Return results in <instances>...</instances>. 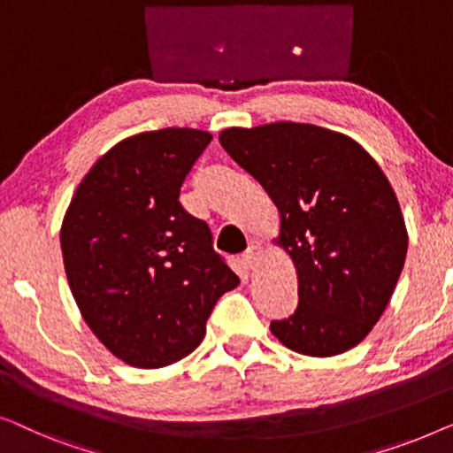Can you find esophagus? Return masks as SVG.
<instances>
[{
  "instance_id": "esophagus-1",
  "label": "esophagus",
  "mask_w": 453,
  "mask_h": 453,
  "mask_svg": "<svg viewBox=\"0 0 453 453\" xmlns=\"http://www.w3.org/2000/svg\"><path fill=\"white\" fill-rule=\"evenodd\" d=\"M260 254H263V250H260V246L254 244V242H252V244L248 246L244 252H242V265H244L246 269H254V266L258 265Z\"/></svg>"
}]
</instances>
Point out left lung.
<instances>
[{
	"label": "left lung",
	"mask_w": 453,
	"mask_h": 453,
	"mask_svg": "<svg viewBox=\"0 0 453 453\" xmlns=\"http://www.w3.org/2000/svg\"><path fill=\"white\" fill-rule=\"evenodd\" d=\"M219 143L277 205L279 244L297 271V308L271 333L310 357L359 345L384 314L409 248L384 172L351 137L316 125L232 127Z\"/></svg>",
	"instance_id": "left-lung-1"
}]
</instances>
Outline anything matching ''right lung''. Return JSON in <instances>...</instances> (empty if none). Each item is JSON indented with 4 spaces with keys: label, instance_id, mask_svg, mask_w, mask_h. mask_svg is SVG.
<instances>
[{
    "label": "right lung",
    "instance_id": "right-lung-1",
    "mask_svg": "<svg viewBox=\"0 0 453 453\" xmlns=\"http://www.w3.org/2000/svg\"><path fill=\"white\" fill-rule=\"evenodd\" d=\"M211 133H139L108 150L80 182L61 226L73 299L114 357L157 369L193 353L207 318L240 283L211 229L178 201Z\"/></svg>",
    "mask_w": 453,
    "mask_h": 453
}]
</instances>
